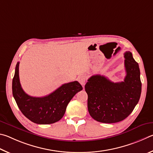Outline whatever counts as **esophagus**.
I'll list each match as a JSON object with an SVG mask.
<instances>
[{
	"mask_svg": "<svg viewBox=\"0 0 153 153\" xmlns=\"http://www.w3.org/2000/svg\"><path fill=\"white\" fill-rule=\"evenodd\" d=\"M77 79H78V81L80 83H81V85H82V86H84L85 84V82H86V80H87V76H86V75H85V74H81L78 76Z\"/></svg>",
	"mask_w": 153,
	"mask_h": 153,
	"instance_id": "esophagus-1",
	"label": "esophagus"
}]
</instances>
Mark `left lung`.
I'll return each instance as SVG.
<instances>
[{
  "label": "left lung",
  "mask_w": 153,
  "mask_h": 153,
  "mask_svg": "<svg viewBox=\"0 0 153 153\" xmlns=\"http://www.w3.org/2000/svg\"><path fill=\"white\" fill-rule=\"evenodd\" d=\"M124 81L114 82L100 74L91 76L85 85L90 116L96 121L121 122L132 113L140 100L142 83L138 64L130 51L124 53Z\"/></svg>",
  "instance_id": "1"
}]
</instances>
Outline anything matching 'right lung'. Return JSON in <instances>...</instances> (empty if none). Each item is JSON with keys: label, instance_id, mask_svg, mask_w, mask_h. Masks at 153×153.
<instances>
[{"label": "right lung", "instance_id": "add662e5", "mask_svg": "<svg viewBox=\"0 0 153 153\" xmlns=\"http://www.w3.org/2000/svg\"><path fill=\"white\" fill-rule=\"evenodd\" d=\"M19 66L18 62L13 79V97L22 114L36 124H50L59 121L65 114L70 101L82 89L78 81H73L62 85L45 97H31L25 93L21 87Z\"/></svg>", "mask_w": 153, "mask_h": 153}]
</instances>
